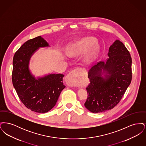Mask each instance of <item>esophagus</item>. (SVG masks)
<instances>
[{
    "mask_svg": "<svg viewBox=\"0 0 146 146\" xmlns=\"http://www.w3.org/2000/svg\"><path fill=\"white\" fill-rule=\"evenodd\" d=\"M84 74L85 75V73L82 68H78L76 70L70 72L66 76L65 81L67 85L70 87H76V80L80 77H82Z\"/></svg>",
    "mask_w": 146,
    "mask_h": 146,
    "instance_id": "34e87169",
    "label": "esophagus"
}]
</instances>
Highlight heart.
Segmentation results:
<instances>
[{
    "mask_svg": "<svg viewBox=\"0 0 146 146\" xmlns=\"http://www.w3.org/2000/svg\"><path fill=\"white\" fill-rule=\"evenodd\" d=\"M96 39L91 36H87L72 43L67 49V54L70 57L80 55L90 48L84 56L83 62L88 64L97 55L100 51L99 45L95 43Z\"/></svg>",
    "mask_w": 146,
    "mask_h": 146,
    "instance_id": "obj_1",
    "label": "heart"
}]
</instances>
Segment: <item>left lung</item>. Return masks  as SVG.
<instances>
[{
  "label": "left lung",
  "mask_w": 146,
  "mask_h": 146,
  "mask_svg": "<svg viewBox=\"0 0 146 146\" xmlns=\"http://www.w3.org/2000/svg\"><path fill=\"white\" fill-rule=\"evenodd\" d=\"M108 58L88 72L90 83L86 88L84 106L94 113L113 108L118 104L132 79L130 54L122 42L116 40L109 48Z\"/></svg>",
  "instance_id": "1"
}]
</instances>
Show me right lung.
Here are the masks:
<instances>
[{"instance_id":"right-lung-1","label":"right lung","mask_w":146,"mask_h":146,"mask_svg":"<svg viewBox=\"0 0 146 146\" xmlns=\"http://www.w3.org/2000/svg\"><path fill=\"white\" fill-rule=\"evenodd\" d=\"M50 47L41 36L25 42L13 58L12 81L21 102L32 111L44 113L55 106L63 89L62 74L35 78L29 70L30 59L40 48Z\"/></svg>"}]
</instances>
